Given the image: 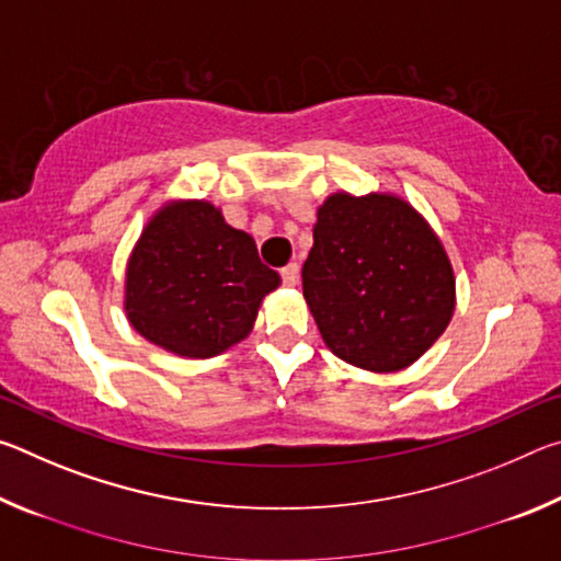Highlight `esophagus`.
<instances>
[{"label":"esophagus","instance_id":"34e87169","mask_svg":"<svg viewBox=\"0 0 561 561\" xmlns=\"http://www.w3.org/2000/svg\"><path fill=\"white\" fill-rule=\"evenodd\" d=\"M282 282L287 284V287H294V284L299 282V264L297 262H289L287 267L282 270Z\"/></svg>","mask_w":561,"mask_h":561}]
</instances>
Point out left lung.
Returning <instances> with one entry per match:
<instances>
[{
	"instance_id": "left-lung-1",
	"label": "left lung",
	"mask_w": 561,
	"mask_h": 561,
	"mask_svg": "<svg viewBox=\"0 0 561 561\" xmlns=\"http://www.w3.org/2000/svg\"><path fill=\"white\" fill-rule=\"evenodd\" d=\"M301 284L324 344L376 374L421 358L455 311V277L438 234L386 193L327 197Z\"/></svg>"
}]
</instances>
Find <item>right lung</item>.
Listing matches in <instances>:
<instances>
[{
	"instance_id": "add662e5",
	"label": "right lung",
	"mask_w": 561,
	"mask_h": 561,
	"mask_svg": "<svg viewBox=\"0 0 561 561\" xmlns=\"http://www.w3.org/2000/svg\"><path fill=\"white\" fill-rule=\"evenodd\" d=\"M257 244L205 201H178L153 215L126 270V314L150 344L210 358L250 334L279 287Z\"/></svg>"
}]
</instances>
